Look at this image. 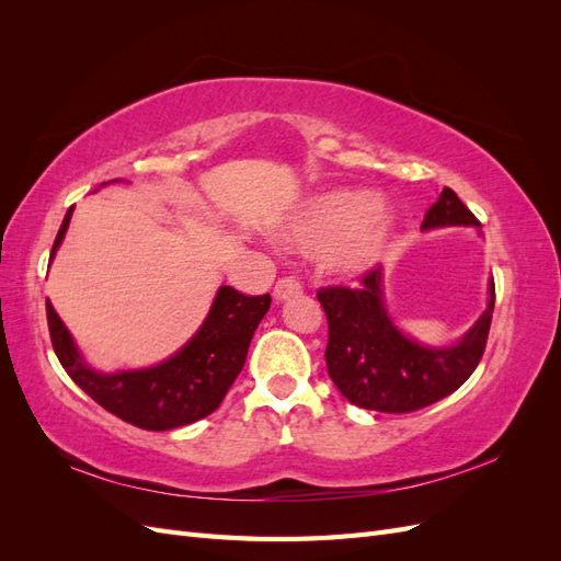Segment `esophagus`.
<instances>
[{"label": "esophagus", "mask_w": 561, "mask_h": 561, "mask_svg": "<svg viewBox=\"0 0 561 561\" xmlns=\"http://www.w3.org/2000/svg\"><path fill=\"white\" fill-rule=\"evenodd\" d=\"M299 293H301V285H299L297 280L283 278V280H278L276 287H274V299H276V301H283V299H290V297H295V295H299Z\"/></svg>", "instance_id": "1"}]
</instances>
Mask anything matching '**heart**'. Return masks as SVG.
<instances>
[{
    "label": "heart",
    "instance_id": "obj_1",
    "mask_svg": "<svg viewBox=\"0 0 561 561\" xmlns=\"http://www.w3.org/2000/svg\"><path fill=\"white\" fill-rule=\"evenodd\" d=\"M398 236V215L369 190H328L304 198L278 227V241L318 257L336 278L377 268Z\"/></svg>",
    "mask_w": 561,
    "mask_h": 561
}]
</instances>
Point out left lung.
Returning a JSON list of instances; mask_svg holds the SVG:
<instances>
[{"label": "left lung", "mask_w": 561, "mask_h": 561, "mask_svg": "<svg viewBox=\"0 0 561 561\" xmlns=\"http://www.w3.org/2000/svg\"><path fill=\"white\" fill-rule=\"evenodd\" d=\"M472 227L480 222L449 186L426 210L423 231ZM486 309L451 344L431 346L407 334L388 311L383 268L363 278L360 290L328 287L318 293L330 325L328 371L342 396L363 410L404 414L428 407L461 388L478 367L494 313V278H489Z\"/></svg>", "instance_id": "obj_1"}]
</instances>
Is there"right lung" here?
<instances>
[{"label":"right lung","mask_w":561,"mask_h":561,"mask_svg":"<svg viewBox=\"0 0 561 561\" xmlns=\"http://www.w3.org/2000/svg\"><path fill=\"white\" fill-rule=\"evenodd\" d=\"M118 182V180H112ZM110 182H103L105 186ZM70 208L56 236L50 262L65 241ZM271 297H245L219 285L208 316L190 342L171 358L138 369L103 371L89 365L54 304L46 299V318L54 351L72 381L100 407L145 431H171L213 414L245 365V355Z\"/></svg>","instance_id":"obj_1"}]
</instances>
